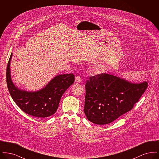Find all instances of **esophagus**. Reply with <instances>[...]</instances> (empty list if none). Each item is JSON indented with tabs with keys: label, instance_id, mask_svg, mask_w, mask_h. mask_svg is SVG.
I'll return each instance as SVG.
<instances>
[{
	"label": "esophagus",
	"instance_id": "esophagus-1",
	"mask_svg": "<svg viewBox=\"0 0 159 159\" xmlns=\"http://www.w3.org/2000/svg\"><path fill=\"white\" fill-rule=\"evenodd\" d=\"M75 82H78V83H80L82 82V78L80 76H77L75 79Z\"/></svg>",
	"mask_w": 159,
	"mask_h": 159
}]
</instances>
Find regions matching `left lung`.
<instances>
[{
  "mask_svg": "<svg viewBox=\"0 0 159 159\" xmlns=\"http://www.w3.org/2000/svg\"><path fill=\"white\" fill-rule=\"evenodd\" d=\"M148 87V83H130L107 73L91 76L85 84L84 112L97 125L108 124L131 110Z\"/></svg>",
  "mask_w": 159,
  "mask_h": 159,
  "instance_id": "8db88e82",
  "label": "left lung"
}]
</instances>
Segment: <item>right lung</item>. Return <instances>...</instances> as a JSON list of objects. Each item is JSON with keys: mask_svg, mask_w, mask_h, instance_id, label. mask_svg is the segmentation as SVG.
Here are the masks:
<instances>
[{"mask_svg": "<svg viewBox=\"0 0 159 159\" xmlns=\"http://www.w3.org/2000/svg\"><path fill=\"white\" fill-rule=\"evenodd\" d=\"M11 53L7 68V83L11 97L19 108L31 116L45 118L57 110L64 92L75 82L73 74L61 75L53 79L40 91L31 92L18 89L13 84L10 72Z\"/></svg>", "mask_w": 159, "mask_h": 159, "instance_id": "obj_1", "label": "right lung"}]
</instances>
